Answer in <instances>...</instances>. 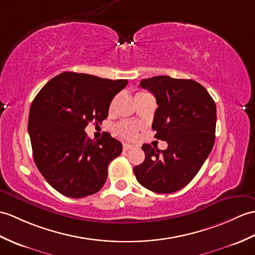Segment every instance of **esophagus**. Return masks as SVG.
<instances>
[{
    "label": "esophagus",
    "mask_w": 255,
    "mask_h": 255,
    "mask_svg": "<svg viewBox=\"0 0 255 255\" xmlns=\"http://www.w3.org/2000/svg\"><path fill=\"white\" fill-rule=\"evenodd\" d=\"M133 145H131V144H129V143H124L123 144V149H124V151H127V150H129V149H131Z\"/></svg>",
    "instance_id": "esophagus-1"
}]
</instances>
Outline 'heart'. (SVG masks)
Wrapping results in <instances>:
<instances>
[{
  "mask_svg": "<svg viewBox=\"0 0 255 255\" xmlns=\"http://www.w3.org/2000/svg\"><path fill=\"white\" fill-rule=\"evenodd\" d=\"M113 106V103H112L111 108ZM116 132L122 135V137L126 138V139H132L137 135V126L134 125L131 122H123L120 123L118 125L115 127Z\"/></svg>",
  "mask_w": 255,
  "mask_h": 255,
  "instance_id": "heart-1",
  "label": "heart"
}]
</instances>
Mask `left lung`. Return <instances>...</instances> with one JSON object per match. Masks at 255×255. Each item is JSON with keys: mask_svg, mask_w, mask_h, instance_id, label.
I'll return each mask as SVG.
<instances>
[{"mask_svg": "<svg viewBox=\"0 0 255 255\" xmlns=\"http://www.w3.org/2000/svg\"><path fill=\"white\" fill-rule=\"evenodd\" d=\"M142 88L156 99L153 118L155 138L166 150L142 145L145 158L133 167L141 186L156 193H171L190 182L202 167L215 141L216 105L208 90L191 79L155 76L142 79Z\"/></svg>", "mask_w": 255, "mask_h": 255, "instance_id": "1", "label": "left lung"}]
</instances>
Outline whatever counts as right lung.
I'll use <instances>...</instances> for the list:
<instances>
[{"label": "right lung", "instance_id": "right-lung-1", "mask_svg": "<svg viewBox=\"0 0 255 255\" xmlns=\"http://www.w3.org/2000/svg\"><path fill=\"white\" fill-rule=\"evenodd\" d=\"M127 84L65 72L46 82L33 99L28 120L33 159L56 191L78 199L103 187L109 164L123 145L110 133L89 139L85 128L108 118L112 100Z\"/></svg>", "mask_w": 255, "mask_h": 255}]
</instances>
